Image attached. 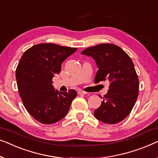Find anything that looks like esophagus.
<instances>
[{
  "label": "esophagus",
  "mask_w": 158,
  "mask_h": 158,
  "mask_svg": "<svg viewBox=\"0 0 158 158\" xmlns=\"http://www.w3.org/2000/svg\"><path fill=\"white\" fill-rule=\"evenodd\" d=\"M86 94H87V92H84V91H78V94H79V95H84Z\"/></svg>",
  "instance_id": "34e87169"
}]
</instances>
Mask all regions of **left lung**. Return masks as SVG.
I'll return each instance as SVG.
<instances>
[{
    "mask_svg": "<svg viewBox=\"0 0 158 158\" xmlns=\"http://www.w3.org/2000/svg\"><path fill=\"white\" fill-rule=\"evenodd\" d=\"M81 54L92 56L96 61L98 71L95 83L105 80L110 82L107 94L94 110V117L104 123H120L132 111L139 93V80L132 59L112 44L92 46Z\"/></svg>",
    "mask_w": 158,
    "mask_h": 158,
    "instance_id": "8db88e82",
    "label": "left lung"
}]
</instances>
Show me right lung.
<instances>
[{"label":"right lung","mask_w":158,"mask_h":158,"mask_svg":"<svg viewBox=\"0 0 158 158\" xmlns=\"http://www.w3.org/2000/svg\"><path fill=\"white\" fill-rule=\"evenodd\" d=\"M77 50L54 44H36L23 53L15 71L18 89L28 112L39 123L50 124L67 114L77 93L55 90L54 74L61 64Z\"/></svg>","instance_id":"right-lung-1"}]
</instances>
